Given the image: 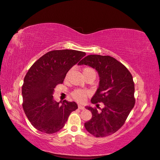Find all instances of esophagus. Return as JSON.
<instances>
[{
  "mask_svg": "<svg viewBox=\"0 0 160 160\" xmlns=\"http://www.w3.org/2000/svg\"><path fill=\"white\" fill-rule=\"evenodd\" d=\"M78 108H80V109H81V110H84V107L82 106V105L79 104V105H78Z\"/></svg>",
  "mask_w": 160,
  "mask_h": 160,
  "instance_id": "1",
  "label": "esophagus"
}]
</instances>
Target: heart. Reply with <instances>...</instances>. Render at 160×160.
Segmentation results:
<instances>
[{
	"instance_id": "b5f03b06",
	"label": "heart",
	"mask_w": 160,
	"mask_h": 160,
	"mask_svg": "<svg viewBox=\"0 0 160 160\" xmlns=\"http://www.w3.org/2000/svg\"><path fill=\"white\" fill-rule=\"evenodd\" d=\"M91 71H94L89 67L84 68L82 70L83 74H85V73H89V72H91ZM89 93H90L89 91H88L77 89V90H75L72 93V96H73L74 100H76L78 102H82L85 100L86 98L89 96Z\"/></svg>"
}]
</instances>
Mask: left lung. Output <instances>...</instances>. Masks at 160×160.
Here are the masks:
<instances>
[{"mask_svg": "<svg viewBox=\"0 0 160 160\" xmlns=\"http://www.w3.org/2000/svg\"><path fill=\"white\" fill-rule=\"evenodd\" d=\"M96 69L100 77L99 86L91 103L103 102L100 111L91 107L92 118L84 123L87 131L96 138L106 137L119 130L135 105V86L132 76L124 65L108 56L89 55L78 63ZM99 104H96V107Z\"/></svg>", "mask_w": 160, "mask_h": 160, "instance_id": "obj_1", "label": "left lung"}]
</instances>
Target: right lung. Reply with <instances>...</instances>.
<instances>
[{"mask_svg":"<svg viewBox=\"0 0 160 160\" xmlns=\"http://www.w3.org/2000/svg\"><path fill=\"white\" fill-rule=\"evenodd\" d=\"M85 55L76 50H53L40 57L29 69L22 87V107L37 130L47 134L58 132L78 108L75 102H57L53 94L69 70Z\"/></svg>","mask_w":160,"mask_h":160,"instance_id":"obj_1","label":"right lung"}]
</instances>
